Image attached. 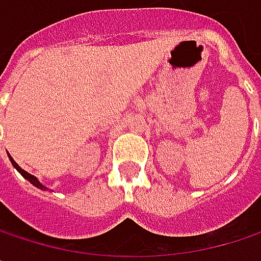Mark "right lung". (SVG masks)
I'll use <instances>...</instances> for the list:
<instances>
[{
	"label": "right lung",
	"mask_w": 261,
	"mask_h": 261,
	"mask_svg": "<svg viewBox=\"0 0 261 261\" xmlns=\"http://www.w3.org/2000/svg\"><path fill=\"white\" fill-rule=\"evenodd\" d=\"M9 159H10V162H12L13 168H15V169H16V171H18V172H19V174H21V175H22V177L25 178L27 181H30L31 184H33V186H36L37 189H42V190H48V187H46V186H43V184L39 181V180H37V178H36L34 175H31V174H28L27 171H24V169H22V168H21V166H19V165H18V163H16L15 160H13V159H12V155H10V154H9Z\"/></svg>",
	"instance_id": "obj_1"
}]
</instances>
